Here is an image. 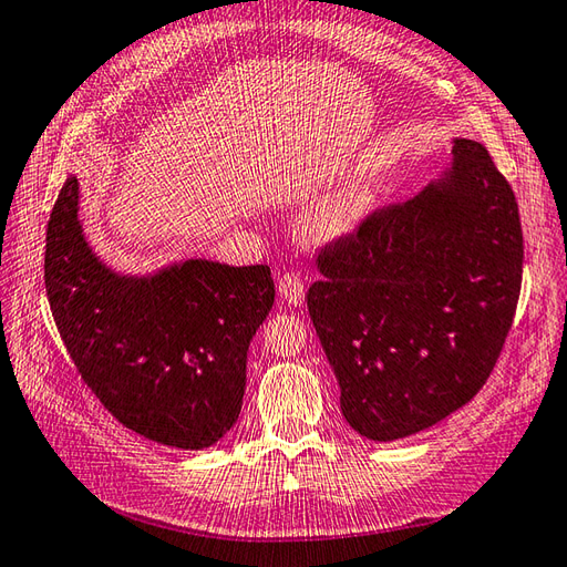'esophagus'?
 I'll use <instances>...</instances> for the list:
<instances>
[{"label": "esophagus", "mask_w": 567, "mask_h": 567, "mask_svg": "<svg viewBox=\"0 0 567 567\" xmlns=\"http://www.w3.org/2000/svg\"><path fill=\"white\" fill-rule=\"evenodd\" d=\"M279 293L288 306H300L306 300V284L298 271H286L279 276Z\"/></svg>", "instance_id": "34e87169"}]
</instances>
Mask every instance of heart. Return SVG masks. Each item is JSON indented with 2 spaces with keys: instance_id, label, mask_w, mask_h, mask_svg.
<instances>
[{
  "instance_id": "1",
  "label": "heart",
  "mask_w": 567,
  "mask_h": 567,
  "mask_svg": "<svg viewBox=\"0 0 567 567\" xmlns=\"http://www.w3.org/2000/svg\"><path fill=\"white\" fill-rule=\"evenodd\" d=\"M351 223H354V216H351L349 210H342V213H334V216L327 218L324 228L337 235V233H344V230H349V228H351Z\"/></svg>"
}]
</instances>
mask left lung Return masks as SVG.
Here are the masks:
<instances>
[{"instance_id":"left-lung-1","label":"left lung","mask_w":567,"mask_h":567,"mask_svg":"<svg viewBox=\"0 0 567 567\" xmlns=\"http://www.w3.org/2000/svg\"><path fill=\"white\" fill-rule=\"evenodd\" d=\"M454 169L324 243L308 312L361 436L393 442L477 395L522 291L517 198L487 150L458 137Z\"/></svg>"}]
</instances>
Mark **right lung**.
Masks as SVG:
<instances>
[{"label": "right lung", "instance_id": "right-lung-1", "mask_svg": "<svg viewBox=\"0 0 567 567\" xmlns=\"http://www.w3.org/2000/svg\"><path fill=\"white\" fill-rule=\"evenodd\" d=\"M78 179L50 210L45 291L86 388L157 444L206 449L240 417L249 339L274 306L267 264L192 259L150 279L99 264L78 220Z\"/></svg>", "mask_w": 567, "mask_h": 567}]
</instances>
